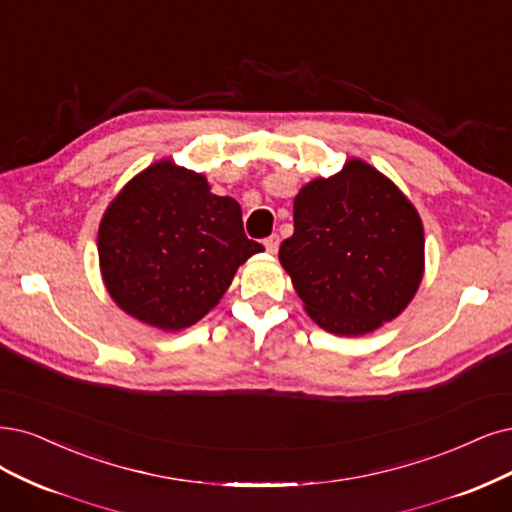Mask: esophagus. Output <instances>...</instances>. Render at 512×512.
<instances>
[{"label":"esophagus","mask_w":512,"mask_h":512,"mask_svg":"<svg viewBox=\"0 0 512 512\" xmlns=\"http://www.w3.org/2000/svg\"><path fill=\"white\" fill-rule=\"evenodd\" d=\"M278 244H280V238L276 234H272V236H268L266 240H263V246H266V251L270 255H274L278 251Z\"/></svg>","instance_id":"obj_1"}]
</instances>
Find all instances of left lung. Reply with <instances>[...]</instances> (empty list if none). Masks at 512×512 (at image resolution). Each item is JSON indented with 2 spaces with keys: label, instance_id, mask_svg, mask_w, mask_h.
<instances>
[{
  "label": "left lung",
  "instance_id": "8db88e82",
  "mask_svg": "<svg viewBox=\"0 0 512 512\" xmlns=\"http://www.w3.org/2000/svg\"><path fill=\"white\" fill-rule=\"evenodd\" d=\"M278 259L318 327L367 335L399 316L424 276V225L411 200L361 158L293 200Z\"/></svg>",
  "mask_w": 512,
  "mask_h": 512
}]
</instances>
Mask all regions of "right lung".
<instances>
[{"instance_id":"1","label":"right lung","mask_w":512,"mask_h":512,"mask_svg":"<svg viewBox=\"0 0 512 512\" xmlns=\"http://www.w3.org/2000/svg\"><path fill=\"white\" fill-rule=\"evenodd\" d=\"M97 249L116 306L143 325L175 333L211 312L238 268L263 246L246 238L234 198L215 196L204 175L164 158L109 202Z\"/></svg>"}]
</instances>
